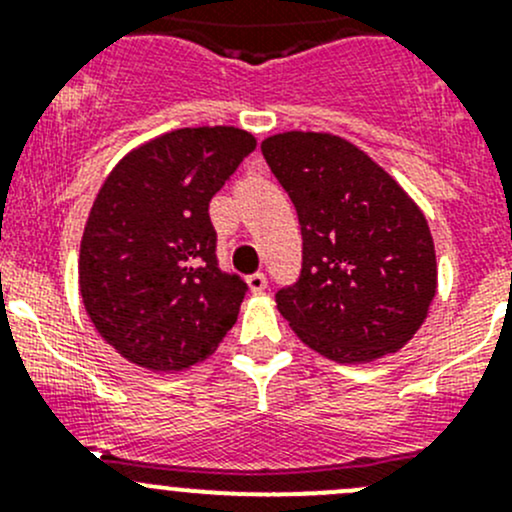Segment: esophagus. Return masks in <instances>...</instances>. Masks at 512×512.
<instances>
[{"label":"esophagus","instance_id":"esophagus-1","mask_svg":"<svg viewBox=\"0 0 512 512\" xmlns=\"http://www.w3.org/2000/svg\"><path fill=\"white\" fill-rule=\"evenodd\" d=\"M247 287H250V292H255V294L265 292V289H267V277L262 275V272H255V275L247 277Z\"/></svg>","mask_w":512,"mask_h":512}]
</instances>
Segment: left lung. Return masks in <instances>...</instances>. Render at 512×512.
I'll use <instances>...</instances> for the list:
<instances>
[{
    "label": "left lung",
    "instance_id": "obj_1",
    "mask_svg": "<svg viewBox=\"0 0 512 512\" xmlns=\"http://www.w3.org/2000/svg\"><path fill=\"white\" fill-rule=\"evenodd\" d=\"M262 156L302 225V275L275 294L309 349L339 364L394 354L436 297V250L421 208L361 148L287 131Z\"/></svg>",
    "mask_w": 512,
    "mask_h": 512
}]
</instances>
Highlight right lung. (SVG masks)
Returning a JSON list of instances; mask_svg holds the SVG:
<instances>
[{"instance_id":"add662e5","label":"right lung","mask_w":512,"mask_h":512,"mask_svg":"<svg viewBox=\"0 0 512 512\" xmlns=\"http://www.w3.org/2000/svg\"><path fill=\"white\" fill-rule=\"evenodd\" d=\"M252 133L178 128L133 148L98 190L79 252V289L96 332L148 371L208 359L237 322L247 285L218 267L210 200Z\"/></svg>"}]
</instances>
